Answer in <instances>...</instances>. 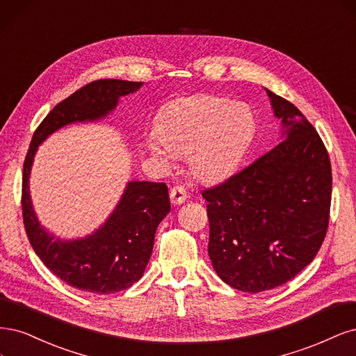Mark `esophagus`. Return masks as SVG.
Instances as JSON below:
<instances>
[{
    "label": "esophagus",
    "mask_w": 356,
    "mask_h": 356,
    "mask_svg": "<svg viewBox=\"0 0 356 356\" xmlns=\"http://www.w3.org/2000/svg\"><path fill=\"white\" fill-rule=\"evenodd\" d=\"M188 198V192L186 189L183 186H175L173 189L170 191V200H171V204L175 205H180L186 201Z\"/></svg>",
    "instance_id": "34e87169"
}]
</instances>
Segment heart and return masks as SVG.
Instances as JSON below:
<instances>
[{"label":"heart","mask_w":356,"mask_h":356,"mask_svg":"<svg viewBox=\"0 0 356 356\" xmlns=\"http://www.w3.org/2000/svg\"><path fill=\"white\" fill-rule=\"evenodd\" d=\"M158 139L166 149L149 143L158 159L189 156L193 177L214 185L231 176L254 139L256 117L248 106L216 97L193 95L171 105L158 124Z\"/></svg>","instance_id":"1"}]
</instances>
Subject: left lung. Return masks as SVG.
<instances>
[{"mask_svg":"<svg viewBox=\"0 0 356 356\" xmlns=\"http://www.w3.org/2000/svg\"><path fill=\"white\" fill-rule=\"evenodd\" d=\"M266 93L281 121V142L202 192L213 268L223 282L245 293L289 282L314 260L331 204V164L319 134L293 103Z\"/></svg>","mask_w":356,"mask_h":356,"instance_id":"obj_1","label":"left lung"}]
</instances>
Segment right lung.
Listing matches in <instances>:
<instances>
[{
	"instance_id": "obj_1",
	"label": "right lung",
	"mask_w": 356,
	"mask_h": 356,
	"mask_svg": "<svg viewBox=\"0 0 356 356\" xmlns=\"http://www.w3.org/2000/svg\"><path fill=\"white\" fill-rule=\"evenodd\" d=\"M143 83L99 79L56 105L33 133L22 177V211L33 251L56 277L78 290L111 294L142 278L152 254L158 225L170 213L165 183L131 180L106 222L84 238L60 239L45 229L32 205L29 177L38 146L50 134L75 122L106 118L120 97Z\"/></svg>"
}]
</instances>
